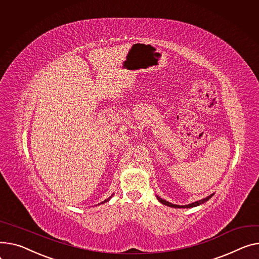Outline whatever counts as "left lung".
<instances>
[{
    "mask_svg": "<svg viewBox=\"0 0 259 259\" xmlns=\"http://www.w3.org/2000/svg\"><path fill=\"white\" fill-rule=\"evenodd\" d=\"M212 196H213V194L210 195V196H208V197L204 198V199H202V200H199V201H197V202L188 204V205H176V204H171V203H169V202H167V201H165V200L159 198L158 196H156V197H157V199H158V201H159L160 203H162L163 205L169 206V207H174V208H191V207H196V206H198V205H200V204H203V203H205L206 201H208Z\"/></svg>",
    "mask_w": 259,
    "mask_h": 259,
    "instance_id": "8db88e82",
    "label": "left lung"
}]
</instances>
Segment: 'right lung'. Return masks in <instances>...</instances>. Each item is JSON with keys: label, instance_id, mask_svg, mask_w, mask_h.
Instances as JSON below:
<instances>
[{"label": "right lung", "instance_id": "obj_1", "mask_svg": "<svg viewBox=\"0 0 259 259\" xmlns=\"http://www.w3.org/2000/svg\"><path fill=\"white\" fill-rule=\"evenodd\" d=\"M112 196H113V195H112ZM112 196H111V197H112ZM111 197H109V198H108V199H106V200H104V201H103V202H102V203H100V204H103V203H106V202H108V201H109V200H110V198H111Z\"/></svg>", "mask_w": 259, "mask_h": 259}]
</instances>
